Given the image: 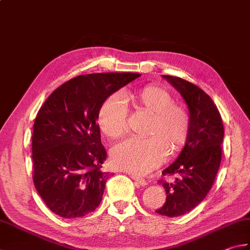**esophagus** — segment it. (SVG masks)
I'll return each instance as SVG.
<instances>
[{
    "label": "esophagus",
    "instance_id": "obj_1",
    "mask_svg": "<svg viewBox=\"0 0 250 250\" xmlns=\"http://www.w3.org/2000/svg\"><path fill=\"white\" fill-rule=\"evenodd\" d=\"M131 178H133V180H134L135 182H137V183L139 184V185H141V186H146V185H147V181H146L145 178L138 176V175H135V174H133V175H131Z\"/></svg>",
    "mask_w": 250,
    "mask_h": 250
}]
</instances>
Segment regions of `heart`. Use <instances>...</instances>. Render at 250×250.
I'll use <instances>...</instances> for the list:
<instances>
[{
	"label": "heart",
	"mask_w": 250,
	"mask_h": 250,
	"mask_svg": "<svg viewBox=\"0 0 250 250\" xmlns=\"http://www.w3.org/2000/svg\"><path fill=\"white\" fill-rule=\"evenodd\" d=\"M136 111L151 115L148 138H129L111 150L112 163L133 173H147L166 160L167 151L174 154L183 150L190 136L189 110L174 102L171 93L157 84H147L124 93ZM98 125L109 139L123 137L128 130L127 111L119 96L106 98L98 112Z\"/></svg>",
	"instance_id": "heart-1"
}]
</instances>
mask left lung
Masks as SVG:
<instances>
[{"label":"left lung","instance_id":"left-lung-1","mask_svg":"<svg viewBox=\"0 0 250 250\" xmlns=\"http://www.w3.org/2000/svg\"><path fill=\"white\" fill-rule=\"evenodd\" d=\"M163 78L180 91L191 116L189 139L175 162L162 172L164 176L175 175V181H159L167 200L155 212L174 218L196 208L212 187L222 159L224 127L218 107L202 89L180 77Z\"/></svg>","mask_w":250,"mask_h":250}]
</instances>
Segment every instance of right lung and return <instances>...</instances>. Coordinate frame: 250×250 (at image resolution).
I'll return each instance as SVG.
<instances>
[{
	"label": "right lung",
	"instance_id": "1",
	"mask_svg": "<svg viewBox=\"0 0 250 250\" xmlns=\"http://www.w3.org/2000/svg\"><path fill=\"white\" fill-rule=\"evenodd\" d=\"M138 73L81 75L61 84L40 107L32 133V180L48 208L62 218H82L102 200L109 172L101 167L98 112L103 101Z\"/></svg>",
	"mask_w": 250,
	"mask_h": 250
}]
</instances>
